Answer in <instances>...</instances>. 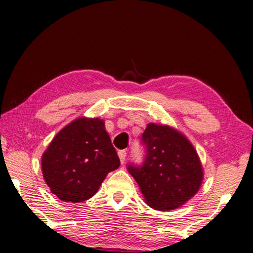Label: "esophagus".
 <instances>
[{
  "instance_id": "esophagus-1",
  "label": "esophagus",
  "mask_w": 253,
  "mask_h": 253,
  "mask_svg": "<svg viewBox=\"0 0 253 253\" xmlns=\"http://www.w3.org/2000/svg\"><path fill=\"white\" fill-rule=\"evenodd\" d=\"M118 156H119V160H121L122 164H125L126 156H127V152L125 151V149H123V151H119L118 152Z\"/></svg>"
}]
</instances>
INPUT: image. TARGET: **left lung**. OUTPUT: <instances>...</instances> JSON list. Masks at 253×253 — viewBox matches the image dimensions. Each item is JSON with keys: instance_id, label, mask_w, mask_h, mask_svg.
Here are the masks:
<instances>
[{"instance_id": "8db88e82", "label": "left lung", "mask_w": 253, "mask_h": 253, "mask_svg": "<svg viewBox=\"0 0 253 253\" xmlns=\"http://www.w3.org/2000/svg\"><path fill=\"white\" fill-rule=\"evenodd\" d=\"M142 143L146 153L143 164H129L127 169L149 207L172 211L196 194L203 181V169L185 136L169 126L151 123Z\"/></svg>"}]
</instances>
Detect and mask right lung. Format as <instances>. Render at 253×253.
<instances>
[{
    "label": "right lung",
    "mask_w": 253,
    "mask_h": 253,
    "mask_svg": "<svg viewBox=\"0 0 253 253\" xmlns=\"http://www.w3.org/2000/svg\"><path fill=\"white\" fill-rule=\"evenodd\" d=\"M105 123L80 117L55 135L42 155V174L50 191L65 202H83L97 193L107 174L119 168Z\"/></svg>",
    "instance_id": "right-lung-1"
}]
</instances>
